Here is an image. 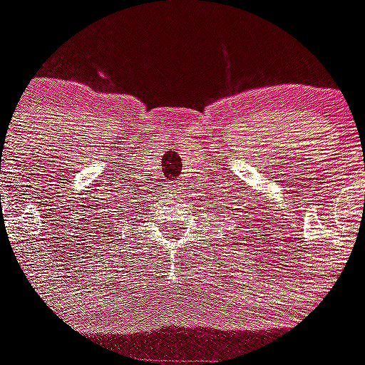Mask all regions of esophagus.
Here are the masks:
<instances>
[{
    "instance_id": "esophagus-1",
    "label": "esophagus",
    "mask_w": 365,
    "mask_h": 365,
    "mask_svg": "<svg viewBox=\"0 0 365 365\" xmlns=\"http://www.w3.org/2000/svg\"><path fill=\"white\" fill-rule=\"evenodd\" d=\"M170 190H172V192L179 193L180 190H182V182H180V180H175V182H172V185H170Z\"/></svg>"
}]
</instances>
